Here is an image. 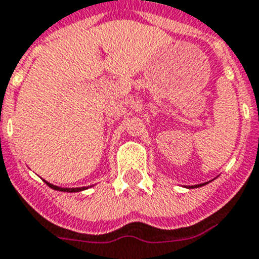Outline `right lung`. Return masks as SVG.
<instances>
[{"instance_id": "right-lung-1", "label": "right lung", "mask_w": 259, "mask_h": 259, "mask_svg": "<svg viewBox=\"0 0 259 259\" xmlns=\"http://www.w3.org/2000/svg\"><path fill=\"white\" fill-rule=\"evenodd\" d=\"M47 186H50L51 189H54V190H61V191H68V193H73V191H81L84 190L85 187H76V189H62V187H58V186H54V185H51V183L46 182Z\"/></svg>"}]
</instances>
